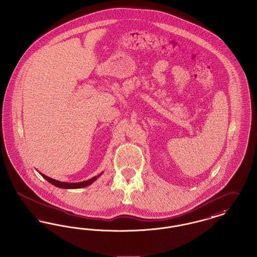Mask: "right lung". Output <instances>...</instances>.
I'll return each instance as SVG.
<instances>
[{"instance_id": "add662e5", "label": "right lung", "mask_w": 257, "mask_h": 257, "mask_svg": "<svg viewBox=\"0 0 257 257\" xmlns=\"http://www.w3.org/2000/svg\"><path fill=\"white\" fill-rule=\"evenodd\" d=\"M39 173L42 175V177H43L45 180H47L49 183L52 184V185H54V186H56V187H59V188H61V189H80V188H84V187H86V186H88V185L93 183L94 181H96L98 178L101 176V174H102L103 172L99 173L98 175L94 176V177H92V178H90V179H88V180L83 181V182H77V183L61 182V181H59V180H56V179L50 178V177H48L47 175H45V174H43V173H41V172H39Z\"/></svg>"}]
</instances>
